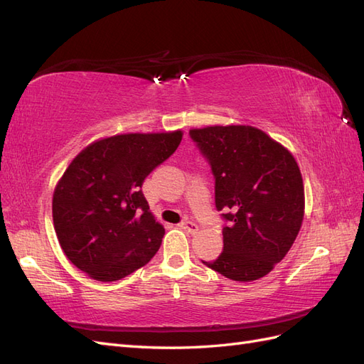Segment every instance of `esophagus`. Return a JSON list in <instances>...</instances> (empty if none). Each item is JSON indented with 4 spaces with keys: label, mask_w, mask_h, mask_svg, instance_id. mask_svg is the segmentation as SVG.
I'll list each match as a JSON object with an SVG mask.
<instances>
[{
    "label": "esophagus",
    "mask_w": 364,
    "mask_h": 364,
    "mask_svg": "<svg viewBox=\"0 0 364 364\" xmlns=\"http://www.w3.org/2000/svg\"><path fill=\"white\" fill-rule=\"evenodd\" d=\"M179 226H181L183 230H186V232H190V234H196L197 230H199V226H197V225L193 223V222H188V220H185V222H182Z\"/></svg>",
    "instance_id": "34e87169"
}]
</instances>
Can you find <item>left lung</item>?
<instances>
[{"instance_id": "left-lung-1", "label": "left lung", "mask_w": 364, "mask_h": 364, "mask_svg": "<svg viewBox=\"0 0 364 364\" xmlns=\"http://www.w3.org/2000/svg\"><path fill=\"white\" fill-rule=\"evenodd\" d=\"M190 136L215 179V206L223 228V252L205 266L223 277L250 282L266 277L299 234L305 197L291 153L252 126H208Z\"/></svg>"}]
</instances>
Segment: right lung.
<instances>
[{
    "label": "right lung",
    "instance_id": "1",
    "mask_svg": "<svg viewBox=\"0 0 364 364\" xmlns=\"http://www.w3.org/2000/svg\"><path fill=\"white\" fill-rule=\"evenodd\" d=\"M182 130L124 134L85 147L53 194V223L62 250L87 277L111 282L146 266L165 229L141 186L182 141Z\"/></svg>",
    "mask_w": 364,
    "mask_h": 364
}]
</instances>
